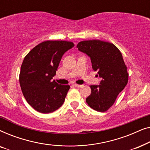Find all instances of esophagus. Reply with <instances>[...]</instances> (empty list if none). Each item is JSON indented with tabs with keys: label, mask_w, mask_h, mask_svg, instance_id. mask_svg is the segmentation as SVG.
Segmentation results:
<instances>
[{
	"label": "esophagus",
	"mask_w": 150,
	"mask_h": 150,
	"mask_svg": "<svg viewBox=\"0 0 150 150\" xmlns=\"http://www.w3.org/2000/svg\"><path fill=\"white\" fill-rule=\"evenodd\" d=\"M73 85L74 86V87H79V88L82 87V85H77V84H74Z\"/></svg>",
	"instance_id": "1"
}]
</instances>
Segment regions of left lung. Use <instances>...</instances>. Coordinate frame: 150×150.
I'll use <instances>...</instances> for the list:
<instances>
[{"label":"left lung","mask_w":150,"mask_h":150,"mask_svg":"<svg viewBox=\"0 0 150 150\" xmlns=\"http://www.w3.org/2000/svg\"><path fill=\"white\" fill-rule=\"evenodd\" d=\"M76 47L90 57L93 69L102 78L99 85L90 86L91 93L86 102L93 110L105 112L128 83V73L122 53L114 44L98 40L83 41Z\"/></svg>","instance_id":"1"}]
</instances>
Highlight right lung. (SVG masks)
Wrapping results in <instances>:
<instances>
[{
  "mask_svg": "<svg viewBox=\"0 0 150 150\" xmlns=\"http://www.w3.org/2000/svg\"><path fill=\"white\" fill-rule=\"evenodd\" d=\"M74 46L66 41H46L34 47L24 59L20 73V85L26 102L42 113L60 108L69 85L52 81L63 55Z\"/></svg>",
  "mask_w": 150,
  "mask_h": 150,
  "instance_id": "1",
  "label": "right lung"
}]
</instances>
